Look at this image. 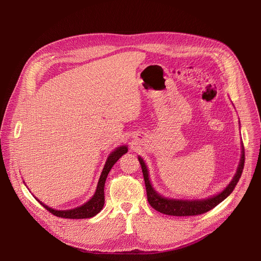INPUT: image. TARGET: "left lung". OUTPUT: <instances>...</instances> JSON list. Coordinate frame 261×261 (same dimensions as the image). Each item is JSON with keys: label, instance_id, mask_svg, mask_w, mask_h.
Returning <instances> with one entry per match:
<instances>
[{"label": "left lung", "instance_id": "1", "mask_svg": "<svg viewBox=\"0 0 261 261\" xmlns=\"http://www.w3.org/2000/svg\"><path fill=\"white\" fill-rule=\"evenodd\" d=\"M138 161L140 163L143 179L145 184V190H146V196L147 201L151 204L153 208L156 211L169 215V216H176V217H186V216H196L204 214L215 206H217L220 202H222L225 198H227L230 193L236 188V186L242 175L244 165H245V151H244V144H242V157L241 161L237 170V173L234 174L232 180L228 184L227 187L223 190L221 193L201 200H181V199H170L165 198L158 194L154 188L152 187L150 177H148V171L146 168L145 163L141 159V157H138Z\"/></svg>", "mask_w": 261, "mask_h": 261}]
</instances>
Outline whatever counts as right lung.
I'll use <instances>...</instances> for the list:
<instances>
[{
  "mask_svg": "<svg viewBox=\"0 0 261 261\" xmlns=\"http://www.w3.org/2000/svg\"><path fill=\"white\" fill-rule=\"evenodd\" d=\"M127 152H128V147L126 145H122V146L117 147L113 153H110V155L108 156L107 161L104 165L102 173L100 175L96 192L93 195V197L85 204H83L79 207H75V208H72V210L57 211L51 207H48L47 205L42 203L40 200H38V198H36V197L35 198L38 200L48 212H50L53 215L60 217V218L86 219V218H92V217L96 216L103 208V205H104V185H105L106 177H107L111 167H113L115 165V163Z\"/></svg>",
  "mask_w": 261,
  "mask_h": 261,
  "instance_id": "obj_1",
  "label": "right lung"
}]
</instances>
